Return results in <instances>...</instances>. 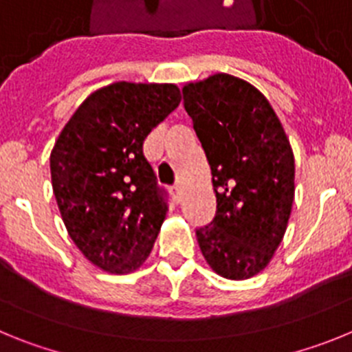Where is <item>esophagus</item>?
Instances as JSON below:
<instances>
[{"label":"esophagus","mask_w":352,"mask_h":352,"mask_svg":"<svg viewBox=\"0 0 352 352\" xmlns=\"http://www.w3.org/2000/svg\"><path fill=\"white\" fill-rule=\"evenodd\" d=\"M182 185L179 183H176V185L170 188V194H173V199L176 201V203H179V199H182Z\"/></svg>","instance_id":"esophagus-1"}]
</instances>
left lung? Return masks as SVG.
<instances>
[{
  "label": "left lung",
  "mask_w": 352,
  "mask_h": 352,
  "mask_svg": "<svg viewBox=\"0 0 352 352\" xmlns=\"http://www.w3.org/2000/svg\"><path fill=\"white\" fill-rule=\"evenodd\" d=\"M211 167L217 211L195 231L204 259L229 280L263 272L280 245L294 201V155L266 96L214 74L183 88Z\"/></svg>",
  "instance_id": "left-lung-1"
}]
</instances>
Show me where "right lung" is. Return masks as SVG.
I'll list each match as a JSON object with an SVG mask.
<instances>
[{
    "instance_id": "add662e5",
    "label": "right lung",
    "mask_w": 352,
    "mask_h": 352,
    "mask_svg": "<svg viewBox=\"0 0 352 352\" xmlns=\"http://www.w3.org/2000/svg\"><path fill=\"white\" fill-rule=\"evenodd\" d=\"M179 102L174 84H109L79 105L52 148L61 219L84 257L104 272H133L153 248L167 199L142 142Z\"/></svg>"
}]
</instances>
